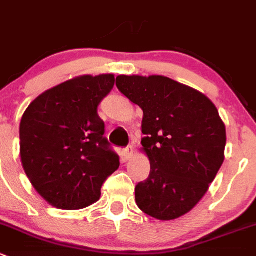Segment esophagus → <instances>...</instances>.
I'll use <instances>...</instances> for the list:
<instances>
[{"label": "esophagus", "mask_w": 256, "mask_h": 256, "mask_svg": "<svg viewBox=\"0 0 256 256\" xmlns=\"http://www.w3.org/2000/svg\"><path fill=\"white\" fill-rule=\"evenodd\" d=\"M133 154H134V148L132 146H128L127 148L123 149V155H124L126 159H130V158L133 156Z\"/></svg>", "instance_id": "esophagus-1"}]
</instances>
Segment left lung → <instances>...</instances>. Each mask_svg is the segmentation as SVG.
Listing matches in <instances>:
<instances>
[{"mask_svg":"<svg viewBox=\"0 0 256 256\" xmlns=\"http://www.w3.org/2000/svg\"><path fill=\"white\" fill-rule=\"evenodd\" d=\"M116 85L144 113L150 174L136 186V204L156 220H176L201 201L222 166L224 123L208 97L165 76L120 75Z\"/></svg>","mask_w":256,"mask_h":256,"instance_id":"left-lung-1","label":"left lung"}]
</instances>
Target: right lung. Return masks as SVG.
Segmentation results:
<instances>
[{
  "mask_svg": "<svg viewBox=\"0 0 256 256\" xmlns=\"http://www.w3.org/2000/svg\"><path fill=\"white\" fill-rule=\"evenodd\" d=\"M114 76H80L48 90L26 110L20 126V159L39 194L60 210L96 202L120 156L104 134L97 107Z\"/></svg>",
  "mask_w": 256,
  "mask_h": 256,
  "instance_id": "obj_1",
  "label": "right lung"
}]
</instances>
